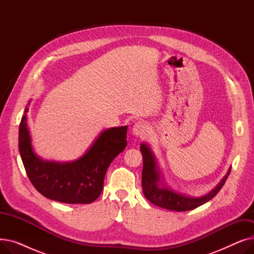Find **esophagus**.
I'll list each match as a JSON object with an SVG mask.
<instances>
[{
	"instance_id": "obj_1",
	"label": "esophagus",
	"mask_w": 254,
	"mask_h": 254,
	"mask_svg": "<svg viewBox=\"0 0 254 254\" xmlns=\"http://www.w3.org/2000/svg\"><path fill=\"white\" fill-rule=\"evenodd\" d=\"M132 134L137 137H144L148 134L149 127L145 122H138L132 127Z\"/></svg>"
}]
</instances>
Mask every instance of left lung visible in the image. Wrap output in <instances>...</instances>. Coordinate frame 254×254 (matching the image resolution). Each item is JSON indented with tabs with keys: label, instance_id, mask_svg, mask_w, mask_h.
<instances>
[{
	"label": "left lung",
	"instance_id": "8db88e82",
	"mask_svg": "<svg viewBox=\"0 0 254 254\" xmlns=\"http://www.w3.org/2000/svg\"><path fill=\"white\" fill-rule=\"evenodd\" d=\"M140 150L143 156L142 190L145 197L153 205L172 211H190L209 202L222 189L232 169V167L229 168L224 177L211 191L202 196L193 197L173 190L165 184L156 157L147 143H141Z\"/></svg>",
	"mask_w": 254,
	"mask_h": 254
}]
</instances>
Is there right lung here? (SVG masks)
Wrapping results in <instances>:
<instances>
[{"mask_svg": "<svg viewBox=\"0 0 254 254\" xmlns=\"http://www.w3.org/2000/svg\"><path fill=\"white\" fill-rule=\"evenodd\" d=\"M30 104V103H29ZM26 106L19 125L18 147L26 174L45 197L65 204H89L100 196L107 169L127 147V126L103 130L86 152L73 162L44 161L33 148Z\"/></svg>", "mask_w": 254, "mask_h": 254, "instance_id": "1", "label": "right lung"}]
</instances>
